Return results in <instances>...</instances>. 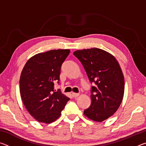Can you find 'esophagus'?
<instances>
[{
    "label": "esophagus",
    "instance_id": "1",
    "mask_svg": "<svg viewBox=\"0 0 146 146\" xmlns=\"http://www.w3.org/2000/svg\"><path fill=\"white\" fill-rule=\"evenodd\" d=\"M79 95V93H72V96L73 97H77Z\"/></svg>",
    "mask_w": 146,
    "mask_h": 146
}]
</instances>
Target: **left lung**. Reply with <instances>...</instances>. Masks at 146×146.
I'll return each instance as SVG.
<instances>
[{
	"label": "left lung",
	"instance_id": "1",
	"mask_svg": "<svg viewBox=\"0 0 146 146\" xmlns=\"http://www.w3.org/2000/svg\"><path fill=\"white\" fill-rule=\"evenodd\" d=\"M73 55L82 63L91 84V106L84 114L96 122H102L117 111L124 93V78L119 64L103 49L77 50Z\"/></svg>",
	"mask_w": 146,
	"mask_h": 146
}]
</instances>
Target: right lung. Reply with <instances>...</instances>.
I'll use <instances>...</instances> for the list:
<instances>
[{
	"label": "right lung",
	"instance_id": "1",
	"mask_svg": "<svg viewBox=\"0 0 146 146\" xmlns=\"http://www.w3.org/2000/svg\"><path fill=\"white\" fill-rule=\"evenodd\" d=\"M70 49H53L32 56L20 78V92L27 110L39 122L49 123L60 117L70 98L54 83L60 81L61 66Z\"/></svg>",
	"mask_w": 146,
	"mask_h": 146
}]
</instances>
